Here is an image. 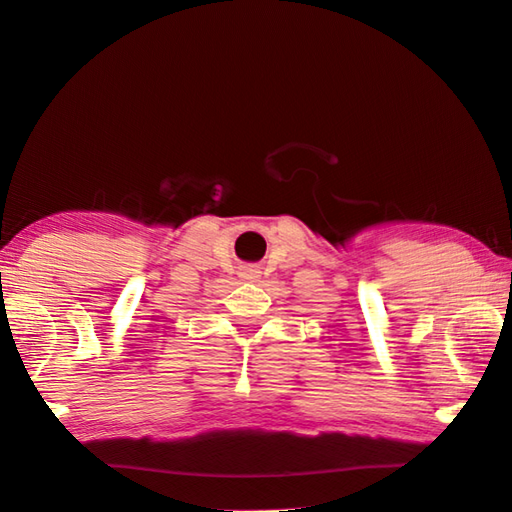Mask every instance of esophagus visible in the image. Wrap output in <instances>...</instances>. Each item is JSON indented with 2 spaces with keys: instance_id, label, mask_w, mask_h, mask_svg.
<instances>
[{
  "instance_id": "34e87169",
  "label": "esophagus",
  "mask_w": 512,
  "mask_h": 512,
  "mask_svg": "<svg viewBox=\"0 0 512 512\" xmlns=\"http://www.w3.org/2000/svg\"><path fill=\"white\" fill-rule=\"evenodd\" d=\"M240 277L246 281H257L259 279V270L255 266H242L240 268Z\"/></svg>"
}]
</instances>
